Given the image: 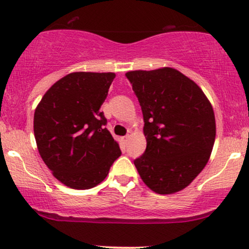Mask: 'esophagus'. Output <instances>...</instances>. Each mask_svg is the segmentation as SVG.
<instances>
[{"instance_id":"esophagus-1","label":"esophagus","mask_w":249,"mask_h":249,"mask_svg":"<svg viewBox=\"0 0 249 249\" xmlns=\"http://www.w3.org/2000/svg\"><path fill=\"white\" fill-rule=\"evenodd\" d=\"M129 139H130V136H125V137H123V142H124V143L126 144L127 142H129Z\"/></svg>"}]
</instances>
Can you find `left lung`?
<instances>
[{
  "mask_svg": "<svg viewBox=\"0 0 249 249\" xmlns=\"http://www.w3.org/2000/svg\"><path fill=\"white\" fill-rule=\"evenodd\" d=\"M144 118L146 150L135 160L139 176L160 195L187 188L208 163L216 136L213 106L195 81L162 67L130 71Z\"/></svg>",
  "mask_w": 249,
  "mask_h": 249,
  "instance_id": "1",
  "label": "left lung"
}]
</instances>
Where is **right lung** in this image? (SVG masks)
Segmentation results:
<instances>
[{"label": "right lung", "instance_id": "right-lung-1", "mask_svg": "<svg viewBox=\"0 0 249 249\" xmlns=\"http://www.w3.org/2000/svg\"><path fill=\"white\" fill-rule=\"evenodd\" d=\"M114 78L111 72L70 73L52 85L35 108L34 136L41 158L72 189L102 183L122 154L99 111Z\"/></svg>", "mask_w": 249, "mask_h": 249}]
</instances>
